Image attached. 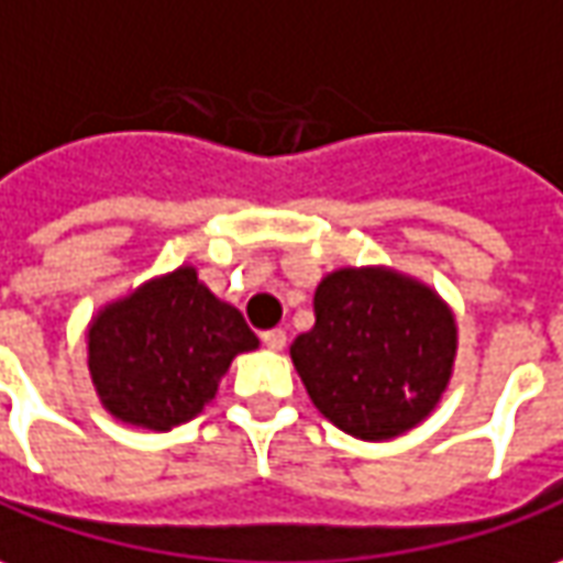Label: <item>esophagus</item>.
<instances>
[{"mask_svg":"<svg viewBox=\"0 0 563 563\" xmlns=\"http://www.w3.org/2000/svg\"><path fill=\"white\" fill-rule=\"evenodd\" d=\"M263 346L273 349V352H282V349L288 346V333L282 331V328H273V331H263Z\"/></svg>","mask_w":563,"mask_h":563,"instance_id":"esophagus-1","label":"esophagus"}]
</instances>
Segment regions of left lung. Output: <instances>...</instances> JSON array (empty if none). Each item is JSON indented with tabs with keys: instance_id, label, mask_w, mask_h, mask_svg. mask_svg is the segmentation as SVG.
<instances>
[{
	"instance_id": "left-lung-1",
	"label": "left lung",
	"mask_w": 563,
	"mask_h": 563,
	"mask_svg": "<svg viewBox=\"0 0 563 563\" xmlns=\"http://www.w3.org/2000/svg\"><path fill=\"white\" fill-rule=\"evenodd\" d=\"M460 328L448 300L393 266H340L316 288V324L290 362L321 417L362 441L417 429L453 377Z\"/></svg>"
}]
</instances>
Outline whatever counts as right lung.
Listing matches in <instances>:
<instances>
[{
  "label": "right lung",
  "mask_w": 563,
  "mask_h": 563,
  "mask_svg": "<svg viewBox=\"0 0 563 563\" xmlns=\"http://www.w3.org/2000/svg\"><path fill=\"white\" fill-rule=\"evenodd\" d=\"M85 346L103 410L137 429L170 432L211 405L232 358L260 340L184 263L100 306Z\"/></svg>",
  "instance_id": "1"
}]
</instances>
